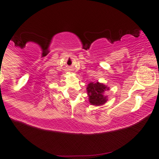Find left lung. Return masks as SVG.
<instances>
[{
  "label": "left lung",
  "mask_w": 159,
  "mask_h": 159,
  "mask_svg": "<svg viewBox=\"0 0 159 159\" xmlns=\"http://www.w3.org/2000/svg\"><path fill=\"white\" fill-rule=\"evenodd\" d=\"M105 90H108V88L103 84L98 82L90 83L87 88L90 103L94 105H101L105 104L107 101L106 97L103 94Z\"/></svg>",
  "instance_id": "obj_1"
}]
</instances>
